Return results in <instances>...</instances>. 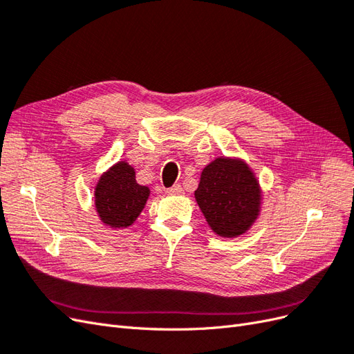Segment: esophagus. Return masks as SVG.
<instances>
[{
    "mask_svg": "<svg viewBox=\"0 0 354 354\" xmlns=\"http://www.w3.org/2000/svg\"><path fill=\"white\" fill-rule=\"evenodd\" d=\"M167 194H168L169 196H180V195L185 194V190H183V187H181L180 185H174L173 187H169V189L167 190Z\"/></svg>",
    "mask_w": 354,
    "mask_h": 354,
    "instance_id": "obj_1",
    "label": "esophagus"
}]
</instances>
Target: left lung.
I'll use <instances>...</instances> for the list:
<instances>
[{
	"label": "left lung",
	"mask_w": 354,
	"mask_h": 354,
	"mask_svg": "<svg viewBox=\"0 0 354 354\" xmlns=\"http://www.w3.org/2000/svg\"><path fill=\"white\" fill-rule=\"evenodd\" d=\"M195 199L214 233L236 238L259 217L261 189L248 164L220 156L202 169Z\"/></svg>",
	"instance_id": "8db88e82"
}]
</instances>
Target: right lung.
Masks as SVG:
<instances>
[{
    "instance_id": "1",
    "label": "right lung",
    "mask_w": 354,
    "mask_h": 354,
    "mask_svg": "<svg viewBox=\"0 0 354 354\" xmlns=\"http://www.w3.org/2000/svg\"><path fill=\"white\" fill-rule=\"evenodd\" d=\"M149 195V187L136 181L134 168L120 160L100 176L94 190V205L103 224L125 229L140 216Z\"/></svg>"
}]
</instances>
